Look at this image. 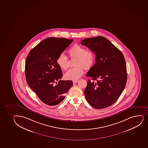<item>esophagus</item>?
Here are the masks:
<instances>
[{"label": "esophagus", "instance_id": "34e87169", "mask_svg": "<svg viewBox=\"0 0 148 148\" xmlns=\"http://www.w3.org/2000/svg\"><path fill=\"white\" fill-rule=\"evenodd\" d=\"M78 82V80H74L73 81V84H76V83H77Z\"/></svg>", "mask_w": 148, "mask_h": 148}]
</instances>
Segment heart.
I'll list each match as a JSON object with an SVG mask.
<instances>
[{
    "mask_svg": "<svg viewBox=\"0 0 148 148\" xmlns=\"http://www.w3.org/2000/svg\"><path fill=\"white\" fill-rule=\"evenodd\" d=\"M68 53L70 58L76 59L74 64L76 67L67 72L64 77L67 79L77 80L83 75L84 69L88 70L92 68L95 62V55L92 51H88L78 45L72 46ZM56 62L62 70H66L69 68V59L63 53L58 56Z\"/></svg>",
    "mask_w": 148,
    "mask_h": 148,
    "instance_id": "obj_1",
    "label": "heart"
}]
</instances>
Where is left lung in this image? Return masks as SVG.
I'll return each mask as SVG.
<instances>
[{"instance_id":"1","label":"left lung","mask_w":148,"mask_h":148,"mask_svg":"<svg viewBox=\"0 0 148 148\" xmlns=\"http://www.w3.org/2000/svg\"><path fill=\"white\" fill-rule=\"evenodd\" d=\"M81 44L96 55L95 64L86 76L91 78L84 89L86 100L96 109L110 107L116 102L127 80L126 62L121 51L102 36L85 38Z\"/></svg>"}]
</instances>
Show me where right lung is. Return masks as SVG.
Instances as JSON below:
<instances>
[{"label":"right lung","instance_id":"add662e5","mask_svg":"<svg viewBox=\"0 0 148 148\" xmlns=\"http://www.w3.org/2000/svg\"><path fill=\"white\" fill-rule=\"evenodd\" d=\"M73 41L72 39L48 38L33 48L26 60L27 84L40 100L49 106L62 102L73 86L71 80H60L62 71L56 62L58 56Z\"/></svg>","mask_w":148,"mask_h":148}]
</instances>
